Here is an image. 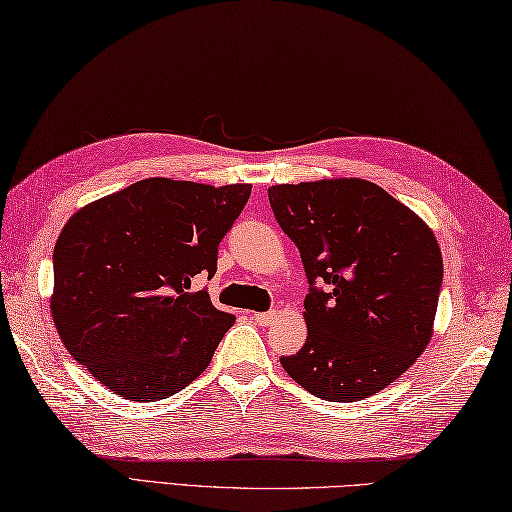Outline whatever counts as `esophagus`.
I'll use <instances>...</instances> for the list:
<instances>
[{
  "label": "esophagus",
  "mask_w": 512,
  "mask_h": 512,
  "mask_svg": "<svg viewBox=\"0 0 512 512\" xmlns=\"http://www.w3.org/2000/svg\"><path fill=\"white\" fill-rule=\"evenodd\" d=\"M275 311H264V313H253V320L259 324V327H268V324L275 322Z\"/></svg>",
  "instance_id": "esophagus-1"
}]
</instances>
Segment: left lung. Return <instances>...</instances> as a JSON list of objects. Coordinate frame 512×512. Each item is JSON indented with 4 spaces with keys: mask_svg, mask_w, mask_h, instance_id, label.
I'll return each mask as SVG.
<instances>
[{
    "mask_svg": "<svg viewBox=\"0 0 512 512\" xmlns=\"http://www.w3.org/2000/svg\"><path fill=\"white\" fill-rule=\"evenodd\" d=\"M268 201L309 280L306 342L280 358L286 374L333 403L385 389L432 338L443 282L434 232L362 179L273 185Z\"/></svg>",
    "mask_w": 512,
    "mask_h": 512,
    "instance_id": "1",
    "label": "left lung"
}]
</instances>
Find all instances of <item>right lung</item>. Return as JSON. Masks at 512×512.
Returning a JSON list of instances; mask_svg holds the SVG:
<instances>
[{"label": "right lung", "mask_w": 512, "mask_h": 512, "mask_svg": "<svg viewBox=\"0 0 512 512\" xmlns=\"http://www.w3.org/2000/svg\"><path fill=\"white\" fill-rule=\"evenodd\" d=\"M250 185L145 179L89 203L53 250L51 315L64 347L129 401H161L210 365L235 315L192 277L217 271Z\"/></svg>", "instance_id": "add662e5"}]
</instances>
